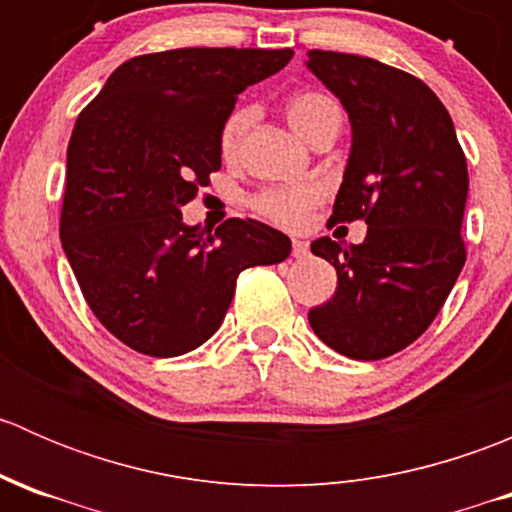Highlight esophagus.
Segmentation results:
<instances>
[{"mask_svg": "<svg viewBox=\"0 0 512 512\" xmlns=\"http://www.w3.org/2000/svg\"><path fill=\"white\" fill-rule=\"evenodd\" d=\"M307 252H309V242L292 240V257H294V260H302V257H307Z\"/></svg>", "mask_w": 512, "mask_h": 512, "instance_id": "obj_1", "label": "esophagus"}]
</instances>
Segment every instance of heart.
Wrapping results in <instances>:
<instances>
[{
    "instance_id": "heart-1",
    "label": "heart",
    "mask_w": 512,
    "mask_h": 512,
    "mask_svg": "<svg viewBox=\"0 0 512 512\" xmlns=\"http://www.w3.org/2000/svg\"><path fill=\"white\" fill-rule=\"evenodd\" d=\"M287 118L307 141H317L322 133L339 131L342 126V106L337 98L324 94V91H297L287 98ZM250 123V111L237 108L227 116L220 128V153L225 160H232L240 153L242 136ZM322 203V190L312 183L297 185H275L265 188L250 198V208L260 218L270 220L272 225L287 227V230H299L307 225L309 215Z\"/></svg>"
}]
</instances>
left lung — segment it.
<instances>
[{
    "instance_id": "1",
    "label": "left lung",
    "mask_w": 512,
    "mask_h": 512,
    "mask_svg": "<svg viewBox=\"0 0 512 512\" xmlns=\"http://www.w3.org/2000/svg\"><path fill=\"white\" fill-rule=\"evenodd\" d=\"M307 66L339 96L354 131L329 220L369 225L361 245L312 242L337 270V292L309 324L349 359H386L431 327L466 265V153L441 98L416 76L322 49L307 51Z\"/></svg>"
}]
</instances>
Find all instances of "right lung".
I'll list each match as a JSON object with an SVG mask.
<instances>
[{
    "instance_id": "1",
    "label": "right lung",
    "mask_w": 512,
    "mask_h": 512,
    "mask_svg": "<svg viewBox=\"0 0 512 512\" xmlns=\"http://www.w3.org/2000/svg\"><path fill=\"white\" fill-rule=\"evenodd\" d=\"M292 56L235 46L133 56L76 118L61 245L91 312L126 347L160 359L200 347L240 272L289 257L275 227L230 218L210 232L185 227L180 208L220 170V128L237 94Z\"/></svg>"
}]
</instances>
